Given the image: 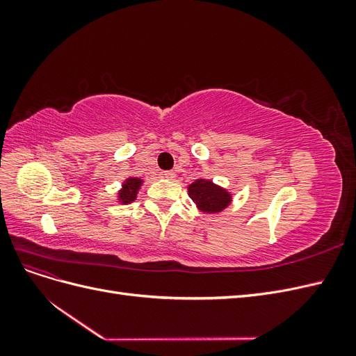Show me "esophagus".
<instances>
[{
	"mask_svg": "<svg viewBox=\"0 0 356 356\" xmlns=\"http://www.w3.org/2000/svg\"><path fill=\"white\" fill-rule=\"evenodd\" d=\"M161 177L163 178H166V179H174L177 175H175V172H172V170H165V172H161L160 174Z\"/></svg>",
	"mask_w": 356,
	"mask_h": 356,
	"instance_id": "34e87169",
	"label": "esophagus"
}]
</instances>
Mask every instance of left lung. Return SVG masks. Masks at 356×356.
Returning <instances> with one entry per match:
<instances>
[{"instance_id": "8db88e82", "label": "left lung", "mask_w": 356, "mask_h": 356, "mask_svg": "<svg viewBox=\"0 0 356 356\" xmlns=\"http://www.w3.org/2000/svg\"><path fill=\"white\" fill-rule=\"evenodd\" d=\"M188 196L196 204V208L204 213H220L230 207L233 195L212 179L197 178L187 187Z\"/></svg>"}]
</instances>
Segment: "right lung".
I'll list each match as a JSON object with an SVG mask.
<instances>
[{"instance_id": "right-lung-1", "label": "right lung", "mask_w": 356, "mask_h": 356, "mask_svg": "<svg viewBox=\"0 0 356 356\" xmlns=\"http://www.w3.org/2000/svg\"><path fill=\"white\" fill-rule=\"evenodd\" d=\"M143 184H144V179L138 177H127L122 182V188L117 191V202L120 204L132 203L136 199Z\"/></svg>"}]
</instances>
